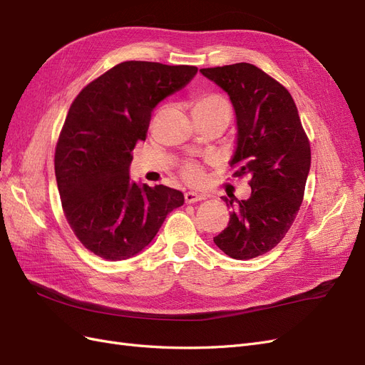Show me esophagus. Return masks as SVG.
Listing matches in <instances>:
<instances>
[{"label":"esophagus","mask_w":365,"mask_h":365,"mask_svg":"<svg viewBox=\"0 0 365 365\" xmlns=\"http://www.w3.org/2000/svg\"><path fill=\"white\" fill-rule=\"evenodd\" d=\"M206 199V194L202 192H194V191H188L185 192V202L186 203H195V202H202Z\"/></svg>","instance_id":"1"}]
</instances>
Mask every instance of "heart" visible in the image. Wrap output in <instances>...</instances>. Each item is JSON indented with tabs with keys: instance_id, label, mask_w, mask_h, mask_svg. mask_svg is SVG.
Returning a JSON list of instances; mask_svg holds the SVG:
<instances>
[{
	"instance_id": "obj_1",
	"label": "heart",
	"mask_w": 365,
	"mask_h": 365,
	"mask_svg": "<svg viewBox=\"0 0 365 365\" xmlns=\"http://www.w3.org/2000/svg\"><path fill=\"white\" fill-rule=\"evenodd\" d=\"M191 106H192V114H205V113H211L220 108H229L227 101L222 95H217V93H203V95L195 96ZM183 177L190 183H200L203 179V171L200 166L188 163L185 165L183 168Z\"/></svg>"
}]
</instances>
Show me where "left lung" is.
I'll use <instances>...</instances> for the list:
<instances>
[{
	"label": "left lung",
	"mask_w": 365,
	"mask_h": 365,
	"mask_svg": "<svg viewBox=\"0 0 365 365\" xmlns=\"http://www.w3.org/2000/svg\"><path fill=\"white\" fill-rule=\"evenodd\" d=\"M227 93L237 119V147L229 165L249 174L251 197H222L231 207L227 227L214 243L235 259L274 249L292 226L310 170V145L290 93L263 70L238 62L202 68Z\"/></svg>",
	"instance_id": "8db88e82"
}]
</instances>
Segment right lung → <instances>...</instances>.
I'll return each mask as SVG.
<instances>
[{
    "label": "right lung",
    "instance_id": "add662e5",
    "mask_svg": "<svg viewBox=\"0 0 365 365\" xmlns=\"http://www.w3.org/2000/svg\"><path fill=\"white\" fill-rule=\"evenodd\" d=\"M195 75L192 66L127 61L73 101L56 145L55 174L73 232L95 255L119 262L139 254L166 215L185 203L180 191L131 180L130 165L153 110Z\"/></svg>",
    "mask_w": 365,
    "mask_h": 365
}]
</instances>
